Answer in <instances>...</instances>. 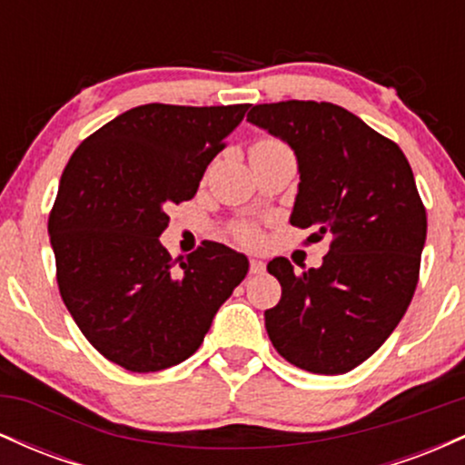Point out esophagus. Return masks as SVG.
<instances>
[{"label": "esophagus", "mask_w": 465, "mask_h": 465, "mask_svg": "<svg viewBox=\"0 0 465 465\" xmlns=\"http://www.w3.org/2000/svg\"><path fill=\"white\" fill-rule=\"evenodd\" d=\"M251 273L253 275H260V273H264L266 271V264H264V260H260V258H251Z\"/></svg>", "instance_id": "34e87169"}]
</instances>
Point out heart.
Segmentation results:
<instances>
[{
  "mask_svg": "<svg viewBox=\"0 0 465 465\" xmlns=\"http://www.w3.org/2000/svg\"><path fill=\"white\" fill-rule=\"evenodd\" d=\"M264 143H277V142H273V140H262V142L255 143V146H264ZM238 236L242 238V240H249V242H253V240L258 238V232H255V229L251 227V225H240V227H238Z\"/></svg>",
  "mask_w": 465,
  "mask_h": 465,
  "instance_id": "1",
  "label": "heart"
}]
</instances>
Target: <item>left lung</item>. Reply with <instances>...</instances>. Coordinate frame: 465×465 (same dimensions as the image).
Segmentation results:
<instances>
[{
	"instance_id": "obj_1",
	"label": "left lung",
	"mask_w": 465,
	"mask_h": 465,
	"mask_svg": "<svg viewBox=\"0 0 465 465\" xmlns=\"http://www.w3.org/2000/svg\"><path fill=\"white\" fill-rule=\"evenodd\" d=\"M247 122L292 148L300 170L291 225L330 238L319 269L271 260L282 300L264 312L280 356L312 373H345L381 348L407 312L426 242L413 170L393 143L343 106L255 104Z\"/></svg>"
}]
</instances>
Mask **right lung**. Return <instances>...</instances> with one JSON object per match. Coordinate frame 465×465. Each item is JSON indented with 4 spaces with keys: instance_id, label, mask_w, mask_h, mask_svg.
Returning a JSON list of instances; mask_svg holds the SVG:
<instances>
[{
    "instance_id": "right-lung-1",
    "label": "right lung",
    "mask_w": 465,
    "mask_h": 465,
    "mask_svg": "<svg viewBox=\"0 0 465 465\" xmlns=\"http://www.w3.org/2000/svg\"><path fill=\"white\" fill-rule=\"evenodd\" d=\"M249 104H142L74 151L47 233L69 314L104 359L148 373L190 359L249 271L247 255L203 242L179 266L159 236L190 201Z\"/></svg>"
}]
</instances>
